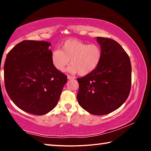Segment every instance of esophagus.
Instances as JSON below:
<instances>
[{"mask_svg":"<svg viewBox=\"0 0 151 151\" xmlns=\"http://www.w3.org/2000/svg\"><path fill=\"white\" fill-rule=\"evenodd\" d=\"M67 78L68 79V80H71V79H74V78H75V77H73V76H71L68 75V76H67Z\"/></svg>","mask_w":151,"mask_h":151,"instance_id":"obj_1","label":"esophagus"}]
</instances>
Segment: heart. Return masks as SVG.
I'll use <instances>...</instances> for the list:
<instances>
[{
  "instance_id": "heart-1",
  "label": "heart",
  "mask_w": 151,
  "mask_h": 151,
  "mask_svg": "<svg viewBox=\"0 0 151 151\" xmlns=\"http://www.w3.org/2000/svg\"><path fill=\"white\" fill-rule=\"evenodd\" d=\"M102 50L96 44L88 45L78 40H68L60 46V50L51 52L50 60L52 66L59 71L68 68L70 73H78L85 76L93 73L98 67L102 58Z\"/></svg>"
}]
</instances>
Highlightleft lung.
I'll return each instance as SVG.
<instances>
[{
	"label": "left lung",
	"mask_w": 151,
	"mask_h": 151,
	"mask_svg": "<svg viewBox=\"0 0 151 151\" xmlns=\"http://www.w3.org/2000/svg\"><path fill=\"white\" fill-rule=\"evenodd\" d=\"M102 58L93 73L78 78V104L89 113L104 115L115 111L129 95L131 65L129 55L115 40L97 37Z\"/></svg>",
	"instance_id": "left-lung-1"
}]
</instances>
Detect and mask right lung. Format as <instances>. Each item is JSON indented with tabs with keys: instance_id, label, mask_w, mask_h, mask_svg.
I'll return each mask as SVG.
<instances>
[{
	"instance_id": "obj_1",
	"label": "right lung",
	"mask_w": 151,
	"mask_h": 151,
	"mask_svg": "<svg viewBox=\"0 0 151 151\" xmlns=\"http://www.w3.org/2000/svg\"><path fill=\"white\" fill-rule=\"evenodd\" d=\"M51 43L24 40L6 55L5 88L12 102L22 111L42 115L58 103L67 76L52 66Z\"/></svg>"
}]
</instances>
